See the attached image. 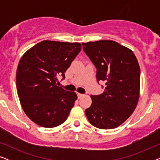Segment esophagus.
Wrapping results in <instances>:
<instances>
[{
  "label": "esophagus",
  "mask_w": 160,
  "mask_h": 160,
  "mask_svg": "<svg viewBox=\"0 0 160 160\" xmlns=\"http://www.w3.org/2000/svg\"><path fill=\"white\" fill-rule=\"evenodd\" d=\"M77 95H78V98H82L83 96H84V95H82V94L78 93V92H77Z\"/></svg>",
  "instance_id": "1"
}]
</instances>
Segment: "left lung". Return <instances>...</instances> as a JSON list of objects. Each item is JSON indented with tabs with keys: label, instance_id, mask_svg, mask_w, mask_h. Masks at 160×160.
I'll return each instance as SVG.
<instances>
[{
	"label": "left lung",
	"instance_id": "1",
	"mask_svg": "<svg viewBox=\"0 0 160 160\" xmlns=\"http://www.w3.org/2000/svg\"><path fill=\"white\" fill-rule=\"evenodd\" d=\"M83 49L97 68V81L106 82L100 95H91L85 110L89 122L102 130L116 128L135 111L139 100L141 72L136 57L129 48L116 41L82 43Z\"/></svg>",
	"mask_w": 160,
	"mask_h": 160
}]
</instances>
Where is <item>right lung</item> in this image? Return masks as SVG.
Masks as SVG:
<instances>
[{"label":"right lung","instance_id":"add662e5","mask_svg":"<svg viewBox=\"0 0 160 160\" xmlns=\"http://www.w3.org/2000/svg\"><path fill=\"white\" fill-rule=\"evenodd\" d=\"M80 43L45 40L22 56L17 70V90L25 114L43 128H55L68 117L77 99L75 92L57 86L79 53Z\"/></svg>","mask_w":160,"mask_h":160}]
</instances>
